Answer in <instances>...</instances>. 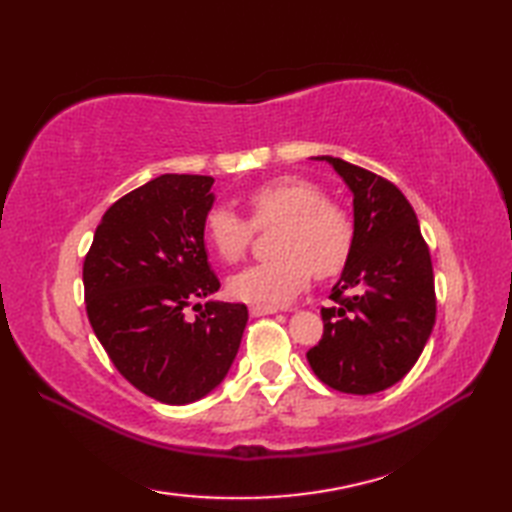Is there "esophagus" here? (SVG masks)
Instances as JSON below:
<instances>
[{
	"label": "esophagus",
	"mask_w": 512,
	"mask_h": 512,
	"mask_svg": "<svg viewBox=\"0 0 512 512\" xmlns=\"http://www.w3.org/2000/svg\"><path fill=\"white\" fill-rule=\"evenodd\" d=\"M248 310H250V314H253V317H264V314H275L277 312L275 306H259V303H253V306H250Z\"/></svg>",
	"instance_id": "1"
}]
</instances>
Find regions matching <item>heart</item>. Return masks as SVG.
Segmentation results:
<instances>
[{"mask_svg": "<svg viewBox=\"0 0 512 512\" xmlns=\"http://www.w3.org/2000/svg\"><path fill=\"white\" fill-rule=\"evenodd\" d=\"M248 220L228 206L204 213L202 235L224 264L246 255L253 228L277 226L273 257L248 266L228 281L231 295L253 303H284L308 286L312 273L339 275L354 248V220L339 202L325 198L321 184L301 176H279L244 193Z\"/></svg>", "mask_w": 512, "mask_h": 512, "instance_id": "heart-1", "label": "heart"}]
</instances>
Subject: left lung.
Segmentation results:
<instances>
[{"label": "left lung", "instance_id": "obj_1", "mask_svg": "<svg viewBox=\"0 0 512 512\" xmlns=\"http://www.w3.org/2000/svg\"><path fill=\"white\" fill-rule=\"evenodd\" d=\"M354 193V248L332 308H321L323 336L308 350L321 383L343 394L383 391L416 365L436 323L429 246L416 211L394 182L321 156Z\"/></svg>", "mask_w": 512, "mask_h": 512}]
</instances>
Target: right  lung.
Listing matches in <instances>:
<instances>
[{
  "label": "right lung",
  "mask_w": 512,
  "mask_h": 512,
  "mask_svg": "<svg viewBox=\"0 0 512 512\" xmlns=\"http://www.w3.org/2000/svg\"><path fill=\"white\" fill-rule=\"evenodd\" d=\"M213 178L165 173L116 200L83 262L85 310L114 367L167 405L200 400L231 369L248 321L244 303H195L220 290L202 220Z\"/></svg>",
  "instance_id": "obj_1"
}]
</instances>
